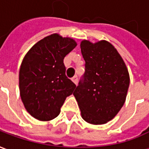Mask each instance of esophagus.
Wrapping results in <instances>:
<instances>
[{
  "label": "esophagus",
  "instance_id": "esophagus-1",
  "mask_svg": "<svg viewBox=\"0 0 149 149\" xmlns=\"http://www.w3.org/2000/svg\"><path fill=\"white\" fill-rule=\"evenodd\" d=\"M72 81H73V82H74L76 84H77V82H78V77H77V76H74L72 78Z\"/></svg>",
  "mask_w": 149,
  "mask_h": 149
}]
</instances>
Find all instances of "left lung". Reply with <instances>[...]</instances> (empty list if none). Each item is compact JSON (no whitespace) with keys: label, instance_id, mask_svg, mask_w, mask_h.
<instances>
[{"label":"left lung","instance_id":"obj_1","mask_svg":"<svg viewBox=\"0 0 149 149\" xmlns=\"http://www.w3.org/2000/svg\"><path fill=\"white\" fill-rule=\"evenodd\" d=\"M85 72L73 93L81 116L92 125L111 120L126 100L129 86L128 68L117 50L106 40L81 43Z\"/></svg>","mask_w":149,"mask_h":149}]
</instances>
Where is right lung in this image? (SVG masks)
<instances>
[{
  "label": "right lung",
  "mask_w": 149,
  "mask_h": 149,
  "mask_svg": "<svg viewBox=\"0 0 149 149\" xmlns=\"http://www.w3.org/2000/svg\"><path fill=\"white\" fill-rule=\"evenodd\" d=\"M77 46L69 37L54 33L35 44L24 56L19 72L20 94L24 108L34 118H56L76 84L65 75L64 58Z\"/></svg>",
  "instance_id": "right-lung-1"
}]
</instances>
